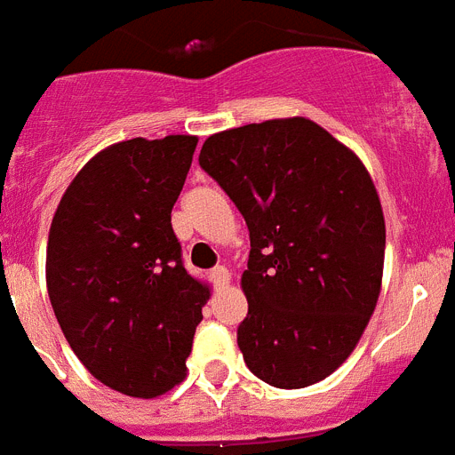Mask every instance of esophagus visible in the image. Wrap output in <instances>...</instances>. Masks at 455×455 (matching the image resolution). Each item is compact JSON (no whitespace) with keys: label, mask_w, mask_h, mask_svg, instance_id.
<instances>
[{"label":"esophagus","mask_w":455,"mask_h":455,"mask_svg":"<svg viewBox=\"0 0 455 455\" xmlns=\"http://www.w3.org/2000/svg\"><path fill=\"white\" fill-rule=\"evenodd\" d=\"M209 278H212V283L216 287H225V285H228V283H230V271L225 269L223 265L213 267V269L209 271Z\"/></svg>","instance_id":"obj_1"}]
</instances>
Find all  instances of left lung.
I'll return each mask as SVG.
<instances>
[{"instance_id":"8db88e82","label":"left lung","mask_w":455,"mask_h":455,"mask_svg":"<svg viewBox=\"0 0 455 455\" xmlns=\"http://www.w3.org/2000/svg\"><path fill=\"white\" fill-rule=\"evenodd\" d=\"M200 168L251 232L236 343L253 375L301 389L356 347L382 285L384 216L363 163L304 116L207 138Z\"/></svg>"}]
</instances>
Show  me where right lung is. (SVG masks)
<instances>
[{
	"label": "right lung",
	"mask_w": 455,
	"mask_h": 455,
	"mask_svg": "<svg viewBox=\"0 0 455 455\" xmlns=\"http://www.w3.org/2000/svg\"><path fill=\"white\" fill-rule=\"evenodd\" d=\"M197 138L116 142L76 174L48 236L50 304L96 379L156 398L186 378L209 287L186 271L172 207Z\"/></svg>",
	"instance_id": "1"
}]
</instances>
